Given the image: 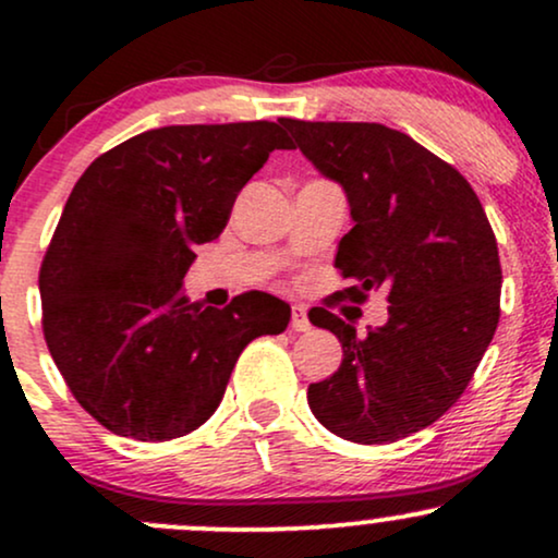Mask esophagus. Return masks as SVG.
<instances>
[{
	"label": "esophagus",
	"mask_w": 558,
	"mask_h": 558,
	"mask_svg": "<svg viewBox=\"0 0 558 558\" xmlns=\"http://www.w3.org/2000/svg\"><path fill=\"white\" fill-rule=\"evenodd\" d=\"M291 330L293 332H310L312 330V323H310V317H306L304 306H293V312H291Z\"/></svg>",
	"instance_id": "esophagus-1"
}]
</instances>
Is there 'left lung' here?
Returning a JSON list of instances; mask_svg holds the SVG:
<instances>
[{
  "instance_id": "8db88e82",
  "label": "left lung",
  "mask_w": 558,
  "mask_h": 558,
  "mask_svg": "<svg viewBox=\"0 0 558 558\" xmlns=\"http://www.w3.org/2000/svg\"><path fill=\"white\" fill-rule=\"evenodd\" d=\"M299 151L349 198L354 228L336 267L364 301L388 293V323L356 330L323 310L341 367L306 390L312 414L354 444H393L433 425L464 393L493 341L501 301L496 235L472 185L407 133L380 123L283 118ZM343 296V293H341Z\"/></svg>"
}]
</instances>
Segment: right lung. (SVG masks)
<instances>
[{
	"instance_id": "obj_1",
	"label": "right lung",
	"mask_w": 558,
	"mask_h": 558,
	"mask_svg": "<svg viewBox=\"0 0 558 558\" xmlns=\"http://www.w3.org/2000/svg\"><path fill=\"white\" fill-rule=\"evenodd\" d=\"M278 123L165 125L88 165L41 262L44 338L68 388L96 422L136 440L196 430L220 407L243 345L288 328L270 293L226 310L189 301L194 246L228 226L239 191L270 151Z\"/></svg>"
}]
</instances>
